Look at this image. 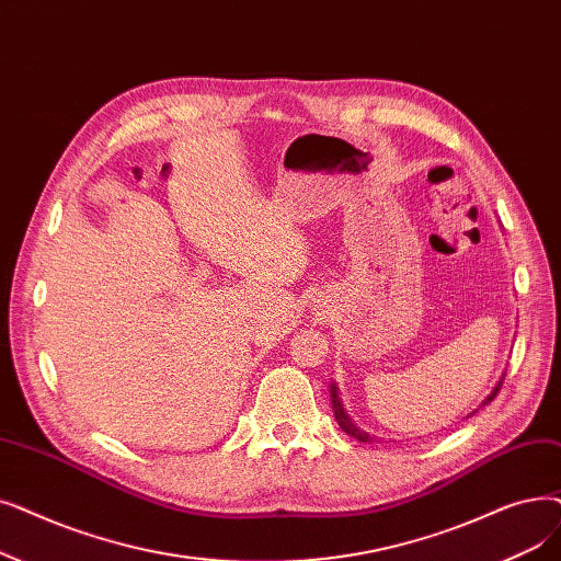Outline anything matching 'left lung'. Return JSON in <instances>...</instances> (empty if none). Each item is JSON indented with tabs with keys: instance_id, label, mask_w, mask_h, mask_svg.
Wrapping results in <instances>:
<instances>
[{
	"instance_id": "8db88e82",
	"label": "left lung",
	"mask_w": 561,
	"mask_h": 561,
	"mask_svg": "<svg viewBox=\"0 0 561 561\" xmlns=\"http://www.w3.org/2000/svg\"><path fill=\"white\" fill-rule=\"evenodd\" d=\"M502 380H504V376H502ZM502 380L495 385L493 392H491L489 397H485V401H483L481 405L491 403V401L495 399V394L500 392V387H502ZM330 397H332V408H334V420H336V424L341 426V431L348 433V435H353L355 440H359V443H369V440H371L369 433H364L362 428H357V426L351 422V417L346 415V410H344V405H341V399H339V389H336V385H330Z\"/></svg>"
}]
</instances>
